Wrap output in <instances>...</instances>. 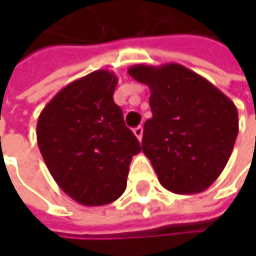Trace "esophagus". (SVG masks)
Here are the masks:
<instances>
[{
    "mask_svg": "<svg viewBox=\"0 0 256 256\" xmlns=\"http://www.w3.org/2000/svg\"><path fill=\"white\" fill-rule=\"evenodd\" d=\"M134 134H135V136L141 141V140H142V134H144L142 126H136V128H134Z\"/></svg>",
    "mask_w": 256,
    "mask_h": 256,
    "instance_id": "34e87169",
    "label": "esophagus"
}]
</instances>
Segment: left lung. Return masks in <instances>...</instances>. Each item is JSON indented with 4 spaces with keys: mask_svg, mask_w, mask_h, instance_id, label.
Here are the masks:
<instances>
[{
    "mask_svg": "<svg viewBox=\"0 0 256 256\" xmlns=\"http://www.w3.org/2000/svg\"><path fill=\"white\" fill-rule=\"evenodd\" d=\"M128 74L151 91L152 118L144 124L142 152L150 158L160 184L180 195L210 188L235 145V104L181 64L132 65Z\"/></svg>",
    "mask_w": 256,
    "mask_h": 256,
    "instance_id": "left-lung-1",
    "label": "left lung"
}]
</instances>
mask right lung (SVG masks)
Listing matches in <instances>:
<instances>
[{
	"mask_svg": "<svg viewBox=\"0 0 256 256\" xmlns=\"http://www.w3.org/2000/svg\"><path fill=\"white\" fill-rule=\"evenodd\" d=\"M118 78L98 70L65 85L41 111L36 142L62 191L85 206L116 201L141 145L114 102Z\"/></svg>",
	"mask_w": 256,
	"mask_h": 256,
	"instance_id": "add662e5",
	"label": "right lung"
}]
</instances>
